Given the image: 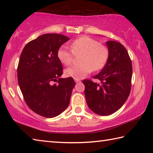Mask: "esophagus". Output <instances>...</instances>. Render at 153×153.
<instances>
[{"label":"esophagus","instance_id":"esophagus-1","mask_svg":"<svg viewBox=\"0 0 153 153\" xmlns=\"http://www.w3.org/2000/svg\"><path fill=\"white\" fill-rule=\"evenodd\" d=\"M75 82L77 83V82H80L81 81H80V79H75Z\"/></svg>","mask_w":153,"mask_h":153}]
</instances>
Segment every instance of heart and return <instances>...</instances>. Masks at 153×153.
<instances>
[{
  "mask_svg": "<svg viewBox=\"0 0 153 153\" xmlns=\"http://www.w3.org/2000/svg\"><path fill=\"white\" fill-rule=\"evenodd\" d=\"M71 51L61 46L57 52L59 60L65 65H71L74 55H82L79 65L72 66L65 70L67 76L82 79L92 70L99 71L105 66L108 59L107 46L100 45L97 40L88 36H82L71 43Z\"/></svg>",
  "mask_w": 153,
  "mask_h": 153,
  "instance_id": "1",
  "label": "heart"
}]
</instances>
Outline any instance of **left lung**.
I'll list each match as a JSON object with an SVG mask.
<instances>
[{
  "label": "left lung",
  "instance_id": "obj_1",
  "mask_svg": "<svg viewBox=\"0 0 153 153\" xmlns=\"http://www.w3.org/2000/svg\"><path fill=\"white\" fill-rule=\"evenodd\" d=\"M108 59L101 71L91 79L83 80L87 105L99 115H108L122 107L131 90L132 65L126 48L116 41H108Z\"/></svg>",
  "mask_w": 153,
  "mask_h": 153
}]
</instances>
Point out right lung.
I'll list each match as a JSON object with an SVG mask.
<instances>
[{
    "instance_id": "right-lung-1",
    "label": "right lung",
    "mask_w": 153,
    "mask_h": 153,
    "mask_svg": "<svg viewBox=\"0 0 153 153\" xmlns=\"http://www.w3.org/2000/svg\"><path fill=\"white\" fill-rule=\"evenodd\" d=\"M69 38L59 33H45L28 42L17 67L18 84L27 105L42 117L60 115L69 104L76 85L71 77L59 78L63 66L57 52ZM53 81L58 82L53 84Z\"/></svg>"
}]
</instances>
